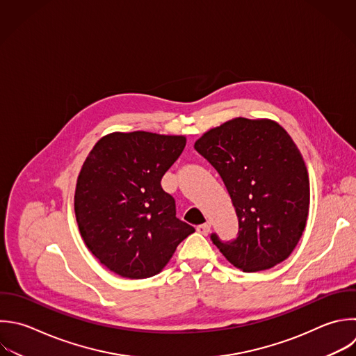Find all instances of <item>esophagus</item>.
I'll use <instances>...</instances> for the list:
<instances>
[{
	"mask_svg": "<svg viewBox=\"0 0 356 356\" xmlns=\"http://www.w3.org/2000/svg\"><path fill=\"white\" fill-rule=\"evenodd\" d=\"M210 229H211V224H210V222L200 224V225H197V228H196V231L200 232V234H203V235H209Z\"/></svg>",
	"mask_w": 356,
	"mask_h": 356,
	"instance_id": "1",
	"label": "esophagus"
}]
</instances>
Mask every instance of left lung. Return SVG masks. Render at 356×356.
<instances>
[{
  "mask_svg": "<svg viewBox=\"0 0 356 356\" xmlns=\"http://www.w3.org/2000/svg\"><path fill=\"white\" fill-rule=\"evenodd\" d=\"M195 149L217 170L235 207L239 231L213 243L245 273L284 261L306 227L310 203L303 157L273 120L234 118L203 134Z\"/></svg>",
  "mask_w": 356,
  "mask_h": 356,
  "instance_id": "obj_1",
  "label": "left lung"
}]
</instances>
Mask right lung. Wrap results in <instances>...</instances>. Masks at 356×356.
Returning <instances> with one entry per match:
<instances>
[{
	"label": "right lung",
	"mask_w": 356,
	"mask_h": 356,
	"mask_svg": "<svg viewBox=\"0 0 356 356\" xmlns=\"http://www.w3.org/2000/svg\"><path fill=\"white\" fill-rule=\"evenodd\" d=\"M186 145L182 135L113 132L86 157L74 206L88 249L113 273L132 280L159 274L195 228L175 216L161 178Z\"/></svg>",
	"instance_id": "obj_1"
}]
</instances>
